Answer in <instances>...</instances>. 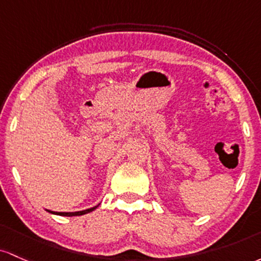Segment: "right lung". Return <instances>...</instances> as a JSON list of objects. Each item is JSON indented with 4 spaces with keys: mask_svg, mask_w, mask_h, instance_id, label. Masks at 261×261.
<instances>
[{
    "mask_svg": "<svg viewBox=\"0 0 261 261\" xmlns=\"http://www.w3.org/2000/svg\"><path fill=\"white\" fill-rule=\"evenodd\" d=\"M96 208H97V206L92 207V208H89V210H85V211H79V212H53V211H49V212L54 213V215L66 216V217H72V216H83V215H86V213L92 212V211L96 210Z\"/></svg>",
    "mask_w": 261,
    "mask_h": 261,
    "instance_id": "right-lung-1",
    "label": "right lung"
}]
</instances>
